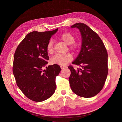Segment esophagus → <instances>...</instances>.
I'll return each instance as SVG.
<instances>
[{
	"mask_svg": "<svg viewBox=\"0 0 122 122\" xmlns=\"http://www.w3.org/2000/svg\"><path fill=\"white\" fill-rule=\"evenodd\" d=\"M61 68L62 70H64V69H66L67 67H66V66H61Z\"/></svg>",
	"mask_w": 122,
	"mask_h": 122,
	"instance_id": "esophagus-1",
	"label": "esophagus"
}]
</instances>
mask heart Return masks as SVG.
Returning <instances> with one entry per match:
<instances>
[{
	"mask_svg": "<svg viewBox=\"0 0 122 122\" xmlns=\"http://www.w3.org/2000/svg\"><path fill=\"white\" fill-rule=\"evenodd\" d=\"M61 39L67 45H70L75 42V38L72 34L69 32H65L61 36ZM53 41L50 40L46 46L47 51L48 53H51L53 51ZM73 49V46L71 47ZM73 60V56L71 54L67 53L65 54H57L51 59V62L53 64L60 66L66 65Z\"/></svg>",
	"mask_w": 122,
	"mask_h": 122,
	"instance_id": "b5f03b06",
	"label": "heart"
}]
</instances>
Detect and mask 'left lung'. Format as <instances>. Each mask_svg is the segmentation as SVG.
<instances>
[{
	"label": "left lung",
	"mask_w": 122,
	"mask_h": 122,
	"mask_svg": "<svg viewBox=\"0 0 122 122\" xmlns=\"http://www.w3.org/2000/svg\"><path fill=\"white\" fill-rule=\"evenodd\" d=\"M71 28L79 29L82 42L80 52L72 62L81 68L68 67L70 86L79 96L93 97L101 91L108 74L107 52L99 36L87 25L77 23Z\"/></svg>",
	"instance_id": "8db88e82"
}]
</instances>
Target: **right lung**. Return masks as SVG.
<instances>
[{
    "label": "right lung",
    "mask_w": 122,
    "mask_h": 122,
    "mask_svg": "<svg viewBox=\"0 0 122 122\" xmlns=\"http://www.w3.org/2000/svg\"><path fill=\"white\" fill-rule=\"evenodd\" d=\"M58 30L28 34L18 46L13 72L17 86L28 99L42 102L52 96L56 89L55 78L61 69L57 65L46 67L49 60L46 46Z\"/></svg>",
    "instance_id": "1"
}]
</instances>
